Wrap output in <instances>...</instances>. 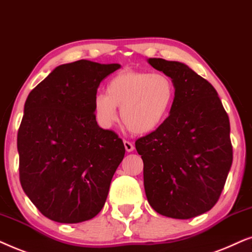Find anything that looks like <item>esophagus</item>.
<instances>
[{"label": "esophagus", "instance_id": "obj_1", "mask_svg": "<svg viewBox=\"0 0 252 252\" xmlns=\"http://www.w3.org/2000/svg\"><path fill=\"white\" fill-rule=\"evenodd\" d=\"M123 144H124V147H126V152H132V151L135 150L133 144L131 142H129V140H123Z\"/></svg>", "mask_w": 252, "mask_h": 252}]
</instances>
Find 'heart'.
Instances as JSON below:
<instances>
[{
    "label": "heart",
    "instance_id": "heart-1",
    "mask_svg": "<svg viewBox=\"0 0 252 252\" xmlns=\"http://www.w3.org/2000/svg\"><path fill=\"white\" fill-rule=\"evenodd\" d=\"M175 85L165 73L123 70L108 80L105 93H98L93 109L98 122L110 128L117 119L133 133H150L169 116L175 100Z\"/></svg>",
    "mask_w": 252,
    "mask_h": 252
}]
</instances>
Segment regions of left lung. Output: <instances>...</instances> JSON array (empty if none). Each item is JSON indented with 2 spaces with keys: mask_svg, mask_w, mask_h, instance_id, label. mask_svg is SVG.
<instances>
[{
  "mask_svg": "<svg viewBox=\"0 0 252 252\" xmlns=\"http://www.w3.org/2000/svg\"><path fill=\"white\" fill-rule=\"evenodd\" d=\"M173 79L175 100L157 130L136 140L152 209L191 219L216 205L233 162L229 119L216 89L181 62L149 59Z\"/></svg>",
  "mask_w": 252,
  "mask_h": 252,
  "instance_id": "obj_1",
  "label": "left lung"
}]
</instances>
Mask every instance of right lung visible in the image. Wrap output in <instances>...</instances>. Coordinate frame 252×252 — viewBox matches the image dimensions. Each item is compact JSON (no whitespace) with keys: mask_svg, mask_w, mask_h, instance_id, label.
<instances>
[{"mask_svg":"<svg viewBox=\"0 0 252 252\" xmlns=\"http://www.w3.org/2000/svg\"><path fill=\"white\" fill-rule=\"evenodd\" d=\"M117 63L59 65L30 92L17 136L19 180L48 219L78 223L105 205L126 149L113 130L96 123L93 100Z\"/></svg>","mask_w":252,"mask_h":252,"instance_id":"obj_1","label":"right lung"}]
</instances>
